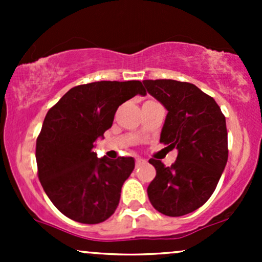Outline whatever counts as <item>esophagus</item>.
<instances>
[{
	"label": "esophagus",
	"instance_id": "obj_1",
	"mask_svg": "<svg viewBox=\"0 0 262 262\" xmlns=\"http://www.w3.org/2000/svg\"><path fill=\"white\" fill-rule=\"evenodd\" d=\"M143 164H145V160H144V159H141V158L135 159V166H140V165H143Z\"/></svg>",
	"mask_w": 262,
	"mask_h": 262
}]
</instances>
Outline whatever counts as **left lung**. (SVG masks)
I'll return each mask as SVG.
<instances>
[{
  "mask_svg": "<svg viewBox=\"0 0 262 262\" xmlns=\"http://www.w3.org/2000/svg\"><path fill=\"white\" fill-rule=\"evenodd\" d=\"M150 95L167 110L160 143L176 148V161L165 166L150 159L156 176L148 187L150 203L169 217L203 206L217 187L228 161L225 117L214 98L189 82L144 80Z\"/></svg>",
  "mask_w": 262,
  "mask_h": 262,
  "instance_id": "1",
  "label": "left lung"
}]
</instances>
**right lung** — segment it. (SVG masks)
<instances>
[{
	"instance_id": "obj_1",
	"label": "right lung",
	"mask_w": 262,
	"mask_h": 262,
	"mask_svg": "<svg viewBox=\"0 0 262 262\" xmlns=\"http://www.w3.org/2000/svg\"><path fill=\"white\" fill-rule=\"evenodd\" d=\"M135 95H146L140 81H97L73 87L48 111L35 146L38 177L68 218L97 224L118 207L134 159H98L93 143L112 127L118 107Z\"/></svg>"
}]
</instances>
